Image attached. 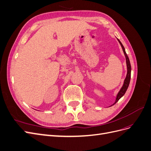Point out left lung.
<instances>
[{
	"mask_svg": "<svg viewBox=\"0 0 151 151\" xmlns=\"http://www.w3.org/2000/svg\"><path fill=\"white\" fill-rule=\"evenodd\" d=\"M118 42L120 43L121 47L122 48V50H123V53H124V55H125V58H126V63H127V76H126V77L125 79L124 80V82H123V84L122 87V88L120 89V90L119 91V92L118 93L117 95H116V99H115V103H114L113 104H111L110 106H113V105L115 104L118 100H119L123 95L125 94V93H126V91L128 89V87H129V84H130V77H131V65H130V60H129V57H128V55L126 53V52H125V48L123 46L122 43H121L120 41L118 40L117 38Z\"/></svg>",
	"mask_w": 151,
	"mask_h": 151,
	"instance_id": "left-lung-1",
	"label": "left lung"
}]
</instances>
